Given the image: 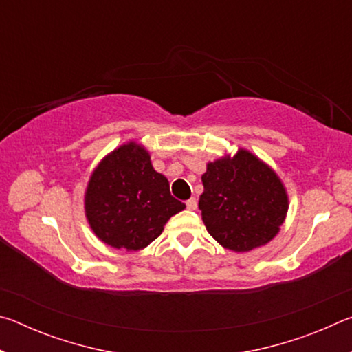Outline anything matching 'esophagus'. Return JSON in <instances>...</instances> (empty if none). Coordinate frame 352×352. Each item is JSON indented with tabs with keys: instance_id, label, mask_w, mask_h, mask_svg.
<instances>
[{
	"instance_id": "obj_1",
	"label": "esophagus",
	"mask_w": 352,
	"mask_h": 352,
	"mask_svg": "<svg viewBox=\"0 0 352 352\" xmlns=\"http://www.w3.org/2000/svg\"><path fill=\"white\" fill-rule=\"evenodd\" d=\"M186 208H188L189 211L197 210V200H195V199H189V200L186 201Z\"/></svg>"
}]
</instances>
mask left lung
Segmentation results:
<instances>
[{
    "mask_svg": "<svg viewBox=\"0 0 352 352\" xmlns=\"http://www.w3.org/2000/svg\"><path fill=\"white\" fill-rule=\"evenodd\" d=\"M199 208L223 248L250 252L269 243L287 216L289 195L269 164L247 148L206 164Z\"/></svg>",
    "mask_w": 352,
    "mask_h": 352,
    "instance_id": "obj_1",
    "label": "left lung"
}]
</instances>
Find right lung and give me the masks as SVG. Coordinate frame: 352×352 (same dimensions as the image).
Instances as JSON below:
<instances>
[{"mask_svg":"<svg viewBox=\"0 0 352 352\" xmlns=\"http://www.w3.org/2000/svg\"><path fill=\"white\" fill-rule=\"evenodd\" d=\"M83 204L98 239L127 252L146 248L186 208L172 197L168 178L153 169L151 153L136 141L124 142L100 160Z\"/></svg>","mask_w":352,"mask_h":352,"instance_id":"right-lung-1","label":"right lung"}]
</instances>
